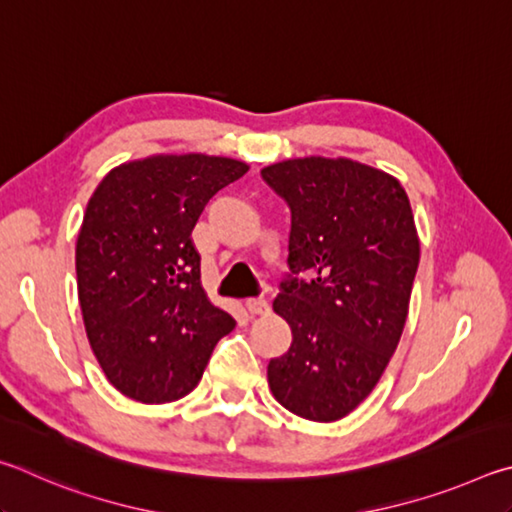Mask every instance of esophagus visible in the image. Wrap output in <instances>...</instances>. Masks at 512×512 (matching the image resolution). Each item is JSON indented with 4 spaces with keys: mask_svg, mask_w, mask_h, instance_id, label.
Segmentation results:
<instances>
[{
    "mask_svg": "<svg viewBox=\"0 0 512 512\" xmlns=\"http://www.w3.org/2000/svg\"><path fill=\"white\" fill-rule=\"evenodd\" d=\"M247 310L251 312V315H267V312H270V303H267L265 299H247Z\"/></svg>",
    "mask_w": 512,
    "mask_h": 512,
    "instance_id": "obj_1",
    "label": "esophagus"
}]
</instances>
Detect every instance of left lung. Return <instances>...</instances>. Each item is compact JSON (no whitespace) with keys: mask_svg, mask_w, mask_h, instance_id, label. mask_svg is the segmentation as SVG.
I'll return each mask as SVG.
<instances>
[{"mask_svg":"<svg viewBox=\"0 0 512 512\" xmlns=\"http://www.w3.org/2000/svg\"><path fill=\"white\" fill-rule=\"evenodd\" d=\"M261 175L292 213L290 274L274 299L292 344L267 380L292 414L333 423L369 396L400 342L420 261L414 213L396 177L353 159H288Z\"/></svg>","mask_w":512,"mask_h":512,"instance_id":"left-lung-1","label":"left lung"}]
</instances>
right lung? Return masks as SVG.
<instances>
[{
  "label": "right lung",
  "instance_id": "obj_1",
  "mask_svg": "<svg viewBox=\"0 0 512 512\" xmlns=\"http://www.w3.org/2000/svg\"><path fill=\"white\" fill-rule=\"evenodd\" d=\"M247 170L229 157L157 155L110 170L89 197L78 301L89 346L123 396L184 398L236 326L206 297L191 231L206 202Z\"/></svg>",
  "mask_w": 512,
  "mask_h": 512
}]
</instances>
